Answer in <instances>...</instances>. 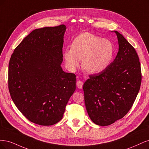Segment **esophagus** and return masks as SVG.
Returning a JSON list of instances; mask_svg holds the SVG:
<instances>
[{
    "label": "esophagus",
    "mask_w": 149,
    "mask_h": 149,
    "mask_svg": "<svg viewBox=\"0 0 149 149\" xmlns=\"http://www.w3.org/2000/svg\"><path fill=\"white\" fill-rule=\"evenodd\" d=\"M83 84H84L83 81H80V80H78L77 81V84H76L77 87V88H79V89H81V88H82Z\"/></svg>",
    "instance_id": "esophagus-1"
}]
</instances>
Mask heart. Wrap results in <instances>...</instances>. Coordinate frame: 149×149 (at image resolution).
<instances>
[{
    "label": "heart",
    "mask_w": 149,
    "mask_h": 149,
    "mask_svg": "<svg viewBox=\"0 0 149 149\" xmlns=\"http://www.w3.org/2000/svg\"><path fill=\"white\" fill-rule=\"evenodd\" d=\"M114 53V46L111 41L85 32L75 38L72 48L64 51V58L70 70L78 68L82 59L81 65L85 71L98 74L108 68Z\"/></svg>",
    "instance_id": "obj_1"
}]
</instances>
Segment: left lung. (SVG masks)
Listing matches in <instances>:
<instances>
[{"instance_id":"1","label":"left lung","mask_w":149,"mask_h":149,"mask_svg":"<svg viewBox=\"0 0 149 149\" xmlns=\"http://www.w3.org/2000/svg\"><path fill=\"white\" fill-rule=\"evenodd\" d=\"M116 58L102 72L92 75L84 84L85 104L91 120L108 126L123 118L131 108L141 84V69L135 49L117 31Z\"/></svg>"}]
</instances>
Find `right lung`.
I'll return each instance as SVG.
<instances>
[{
	"instance_id": "obj_1",
	"label": "right lung",
	"mask_w": 149,
	"mask_h": 149,
	"mask_svg": "<svg viewBox=\"0 0 149 149\" xmlns=\"http://www.w3.org/2000/svg\"><path fill=\"white\" fill-rule=\"evenodd\" d=\"M66 26L36 29L14 50L8 64V89L14 104L32 123L51 126L63 117L76 89V76L62 70Z\"/></svg>"
}]
</instances>
